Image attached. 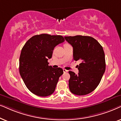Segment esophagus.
I'll use <instances>...</instances> for the list:
<instances>
[{"label":"esophagus","mask_w":121,"mask_h":121,"mask_svg":"<svg viewBox=\"0 0 121 121\" xmlns=\"http://www.w3.org/2000/svg\"><path fill=\"white\" fill-rule=\"evenodd\" d=\"M63 71H64V72H67V71H67V70H66V69H63Z\"/></svg>","instance_id":"obj_1"}]
</instances>
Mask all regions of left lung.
<instances>
[{
  "mask_svg": "<svg viewBox=\"0 0 121 121\" xmlns=\"http://www.w3.org/2000/svg\"><path fill=\"white\" fill-rule=\"evenodd\" d=\"M73 47V60H80L78 73L69 71L70 91L76 95H85L96 89L106 69L105 56L102 46L91 36H65Z\"/></svg>",
  "mask_w": 121,
  "mask_h": 121,
  "instance_id": "obj_1",
  "label": "left lung"
}]
</instances>
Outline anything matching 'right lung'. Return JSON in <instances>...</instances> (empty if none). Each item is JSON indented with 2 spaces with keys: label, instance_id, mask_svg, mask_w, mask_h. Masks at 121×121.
Returning a JSON list of instances; mask_svg holds the SVG:
<instances>
[{
  "label": "right lung",
  "instance_id": "add662e5",
  "mask_svg": "<svg viewBox=\"0 0 121 121\" xmlns=\"http://www.w3.org/2000/svg\"><path fill=\"white\" fill-rule=\"evenodd\" d=\"M61 35L46 34L31 37L25 43L19 59V72L29 90L34 94L46 97L54 93L63 70L49 66L54 48L63 43Z\"/></svg>",
  "mask_w": 121,
  "mask_h": 121
}]
</instances>
